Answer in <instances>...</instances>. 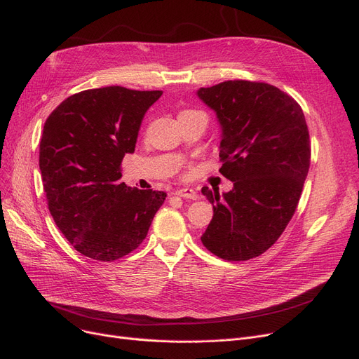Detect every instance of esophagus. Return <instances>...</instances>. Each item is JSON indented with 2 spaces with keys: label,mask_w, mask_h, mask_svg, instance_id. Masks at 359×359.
<instances>
[{
  "label": "esophagus",
  "mask_w": 359,
  "mask_h": 359,
  "mask_svg": "<svg viewBox=\"0 0 359 359\" xmlns=\"http://www.w3.org/2000/svg\"><path fill=\"white\" fill-rule=\"evenodd\" d=\"M175 194L184 199H192V201L198 199V194L194 189H191V187H180V189H177Z\"/></svg>",
  "instance_id": "1"
}]
</instances>
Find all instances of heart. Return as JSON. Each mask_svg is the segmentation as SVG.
<instances>
[{
	"label": "heart",
	"instance_id": "b5f03b06",
	"mask_svg": "<svg viewBox=\"0 0 359 359\" xmlns=\"http://www.w3.org/2000/svg\"><path fill=\"white\" fill-rule=\"evenodd\" d=\"M186 113H199V111H195V110H184V111L180 113V115H186Z\"/></svg>",
	"mask_w": 359,
	"mask_h": 359
}]
</instances>
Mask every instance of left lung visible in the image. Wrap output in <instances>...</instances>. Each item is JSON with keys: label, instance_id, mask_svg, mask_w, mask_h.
Segmentation results:
<instances>
[{"label": "left lung", "instance_id": "obj_1", "mask_svg": "<svg viewBox=\"0 0 359 359\" xmlns=\"http://www.w3.org/2000/svg\"><path fill=\"white\" fill-rule=\"evenodd\" d=\"M222 129L219 173L233 189L202 187L214 217L201 240L224 260L265 253L291 221L310 168L311 145L301 106L275 86L224 81L198 90Z\"/></svg>", "mask_w": 359, "mask_h": 359}]
</instances>
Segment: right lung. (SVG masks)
<instances>
[{"label":"right lung","mask_w":359,"mask_h":359,"mask_svg":"<svg viewBox=\"0 0 359 359\" xmlns=\"http://www.w3.org/2000/svg\"><path fill=\"white\" fill-rule=\"evenodd\" d=\"M163 91L121 86L72 94L45 122L39 167L49 212L81 255L113 262L147 237L167 194L121 182L145 111Z\"/></svg>","instance_id":"1"}]
</instances>
